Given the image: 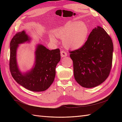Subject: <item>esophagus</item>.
<instances>
[{"label": "esophagus", "mask_w": 122, "mask_h": 122, "mask_svg": "<svg viewBox=\"0 0 122 122\" xmlns=\"http://www.w3.org/2000/svg\"><path fill=\"white\" fill-rule=\"evenodd\" d=\"M61 55L62 58H63V57L66 56L67 55H68V54H67V53L65 51L62 50V51H61Z\"/></svg>", "instance_id": "1"}]
</instances>
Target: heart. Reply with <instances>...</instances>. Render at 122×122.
<instances>
[{
  "instance_id": "obj_1",
  "label": "heart",
  "mask_w": 122,
  "mask_h": 122,
  "mask_svg": "<svg viewBox=\"0 0 122 122\" xmlns=\"http://www.w3.org/2000/svg\"><path fill=\"white\" fill-rule=\"evenodd\" d=\"M89 34V28L83 22H69L54 31V36L63 40V45L66 47L72 49L82 47L86 42ZM50 38L52 41L56 42L52 35L50 36Z\"/></svg>"
}]
</instances>
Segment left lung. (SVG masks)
I'll return each mask as SVG.
<instances>
[{"mask_svg": "<svg viewBox=\"0 0 122 122\" xmlns=\"http://www.w3.org/2000/svg\"><path fill=\"white\" fill-rule=\"evenodd\" d=\"M113 52L112 40L104 29H93L82 47L70 52L76 81L86 88L102 83L110 73Z\"/></svg>", "mask_w": 122, "mask_h": 122, "instance_id": "obj_1", "label": "left lung"}]
</instances>
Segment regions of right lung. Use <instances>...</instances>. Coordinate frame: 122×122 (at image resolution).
Wrapping results in <instances>:
<instances>
[{
  "mask_svg": "<svg viewBox=\"0 0 122 122\" xmlns=\"http://www.w3.org/2000/svg\"><path fill=\"white\" fill-rule=\"evenodd\" d=\"M30 38L25 31L18 32L10 41L9 67L11 76L18 84L31 91L41 92L47 90L56 76V68L60 61L59 49L50 50L39 44L35 51V62L31 70L22 73L17 62V50L19 44L29 42Z\"/></svg>",
  "mask_w": 122,
  "mask_h": 122,
  "instance_id": "obj_1",
  "label": "right lung"
}]
</instances>
